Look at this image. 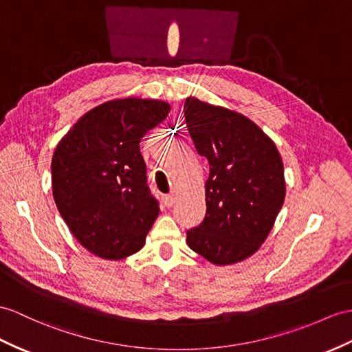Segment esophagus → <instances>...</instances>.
Returning a JSON list of instances; mask_svg holds the SVG:
<instances>
[{
  "instance_id": "34e87169",
  "label": "esophagus",
  "mask_w": 352,
  "mask_h": 352,
  "mask_svg": "<svg viewBox=\"0 0 352 352\" xmlns=\"http://www.w3.org/2000/svg\"><path fill=\"white\" fill-rule=\"evenodd\" d=\"M175 201H176L175 194H167V195L164 197V203H166L167 208H171V206L175 204Z\"/></svg>"
}]
</instances>
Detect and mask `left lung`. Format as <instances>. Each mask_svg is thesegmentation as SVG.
<instances>
[{
	"label": "left lung",
	"instance_id": "left-lung-1",
	"mask_svg": "<svg viewBox=\"0 0 352 352\" xmlns=\"http://www.w3.org/2000/svg\"><path fill=\"white\" fill-rule=\"evenodd\" d=\"M185 119L197 152L208 158L206 217L186 243L215 265L246 260L260 250L285 200L284 162L270 137L250 118L195 97Z\"/></svg>",
	"mask_w": 352,
	"mask_h": 352
}]
</instances>
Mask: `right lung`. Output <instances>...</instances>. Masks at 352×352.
<instances>
[{
    "label": "right lung",
    "mask_w": 352,
    "mask_h": 352,
    "mask_svg": "<svg viewBox=\"0 0 352 352\" xmlns=\"http://www.w3.org/2000/svg\"><path fill=\"white\" fill-rule=\"evenodd\" d=\"M170 104L116 98L87 111L56 144L52 194L76 241L104 260L140 251L160 208L146 185L142 137Z\"/></svg>",
    "instance_id": "obj_1"
}]
</instances>
